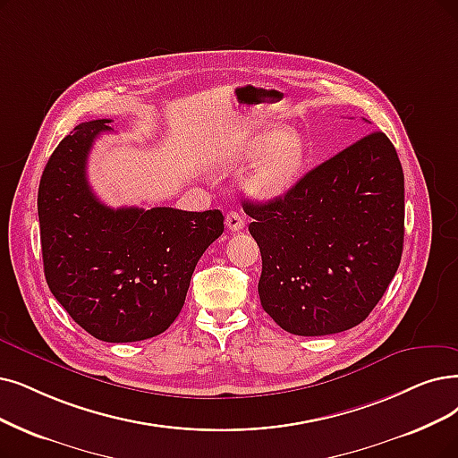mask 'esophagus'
<instances>
[{
	"label": "esophagus",
	"instance_id": "esophagus-1",
	"mask_svg": "<svg viewBox=\"0 0 458 458\" xmlns=\"http://www.w3.org/2000/svg\"><path fill=\"white\" fill-rule=\"evenodd\" d=\"M225 225L229 231H241L244 227V217L236 210H231L225 216Z\"/></svg>",
	"mask_w": 458,
	"mask_h": 458
}]
</instances>
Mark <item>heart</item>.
Returning a JSON list of instances; mask_svg holds the SVG:
<instances>
[{"label":"heart","instance_id":"obj_1","mask_svg":"<svg viewBox=\"0 0 458 458\" xmlns=\"http://www.w3.org/2000/svg\"><path fill=\"white\" fill-rule=\"evenodd\" d=\"M242 154L255 157L248 167L242 186L255 199H276L285 195L302 176L306 165V142L301 133L280 127H267L253 133Z\"/></svg>","mask_w":458,"mask_h":458}]
</instances>
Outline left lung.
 I'll use <instances>...</instances> for the list:
<instances>
[{"mask_svg": "<svg viewBox=\"0 0 458 458\" xmlns=\"http://www.w3.org/2000/svg\"><path fill=\"white\" fill-rule=\"evenodd\" d=\"M261 250L259 299L284 331L342 333L369 318L404 244V173L372 131L308 171L284 197L244 200Z\"/></svg>", "mask_w": 458, "mask_h": 458, "instance_id": "1", "label": "left lung"}]
</instances>
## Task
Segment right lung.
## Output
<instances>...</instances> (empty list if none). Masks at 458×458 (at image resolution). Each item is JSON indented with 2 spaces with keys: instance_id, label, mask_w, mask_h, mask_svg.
I'll return each instance as SVG.
<instances>
[{
  "instance_id": "1",
  "label": "right lung",
  "mask_w": 458,
  "mask_h": 458,
  "mask_svg": "<svg viewBox=\"0 0 458 458\" xmlns=\"http://www.w3.org/2000/svg\"><path fill=\"white\" fill-rule=\"evenodd\" d=\"M108 123L77 125L47 163L38 195L43 267L52 295L86 333L139 342L178 318L197 261L224 233V214L103 205L86 163Z\"/></svg>"
}]
</instances>
